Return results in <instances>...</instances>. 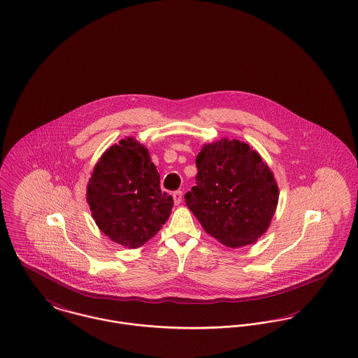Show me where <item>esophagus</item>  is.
<instances>
[{
	"mask_svg": "<svg viewBox=\"0 0 358 358\" xmlns=\"http://www.w3.org/2000/svg\"><path fill=\"white\" fill-rule=\"evenodd\" d=\"M173 199H174L176 204H180L182 201V192L181 191H176V192L173 193Z\"/></svg>",
	"mask_w": 358,
	"mask_h": 358,
	"instance_id": "1",
	"label": "esophagus"
}]
</instances>
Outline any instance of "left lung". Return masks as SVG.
Segmentation results:
<instances>
[{"label": "left lung", "instance_id": "obj_1", "mask_svg": "<svg viewBox=\"0 0 358 358\" xmlns=\"http://www.w3.org/2000/svg\"><path fill=\"white\" fill-rule=\"evenodd\" d=\"M196 185L185 203L206 233L223 245L244 247L268 229L278 206L273 171L240 140L220 138L196 157Z\"/></svg>", "mask_w": 358, "mask_h": 358}]
</instances>
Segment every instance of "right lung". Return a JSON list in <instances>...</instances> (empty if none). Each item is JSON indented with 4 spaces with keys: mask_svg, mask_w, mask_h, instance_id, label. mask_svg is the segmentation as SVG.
<instances>
[{
    "mask_svg": "<svg viewBox=\"0 0 358 358\" xmlns=\"http://www.w3.org/2000/svg\"><path fill=\"white\" fill-rule=\"evenodd\" d=\"M87 201L98 227L129 249L144 245L165 224L173 197L161 191V177L144 145L122 138L94 167Z\"/></svg>",
    "mask_w": 358,
    "mask_h": 358,
    "instance_id": "add662e5",
    "label": "right lung"
}]
</instances>
